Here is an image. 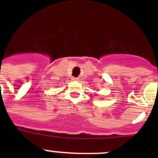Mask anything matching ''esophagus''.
Masks as SVG:
<instances>
[{
	"instance_id": "1",
	"label": "esophagus",
	"mask_w": 158,
	"mask_h": 158,
	"mask_svg": "<svg viewBox=\"0 0 158 158\" xmlns=\"http://www.w3.org/2000/svg\"><path fill=\"white\" fill-rule=\"evenodd\" d=\"M72 80L73 81H78V80H79V78H78V77H73Z\"/></svg>"
}]
</instances>
